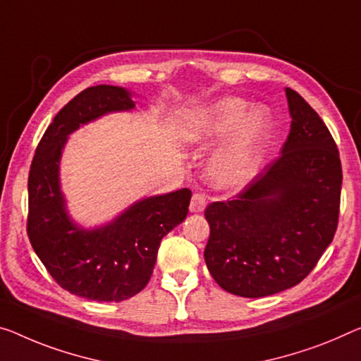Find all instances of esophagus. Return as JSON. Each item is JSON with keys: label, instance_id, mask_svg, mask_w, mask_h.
<instances>
[{"label": "esophagus", "instance_id": "obj_1", "mask_svg": "<svg viewBox=\"0 0 361 361\" xmlns=\"http://www.w3.org/2000/svg\"><path fill=\"white\" fill-rule=\"evenodd\" d=\"M204 207H207V197L203 195V193H193L192 197V202H190V212L192 213H200L203 212Z\"/></svg>", "mask_w": 361, "mask_h": 361}]
</instances>
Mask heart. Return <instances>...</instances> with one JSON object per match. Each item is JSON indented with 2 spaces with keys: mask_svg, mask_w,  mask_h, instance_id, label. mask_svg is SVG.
Returning <instances> with one entry per match:
<instances>
[{
  "mask_svg": "<svg viewBox=\"0 0 361 361\" xmlns=\"http://www.w3.org/2000/svg\"><path fill=\"white\" fill-rule=\"evenodd\" d=\"M273 134V119L268 109L250 113V104L237 97L219 99L200 113L187 140L213 145L227 138L214 154L212 176L218 185L245 184L259 168Z\"/></svg>",
  "mask_w": 361,
  "mask_h": 361,
  "instance_id": "obj_1",
  "label": "heart"
}]
</instances>
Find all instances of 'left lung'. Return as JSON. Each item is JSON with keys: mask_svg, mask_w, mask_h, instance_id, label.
<instances>
[{"mask_svg": "<svg viewBox=\"0 0 361 361\" xmlns=\"http://www.w3.org/2000/svg\"><path fill=\"white\" fill-rule=\"evenodd\" d=\"M292 124L281 154L226 202L204 209V262L234 295L258 298L297 286L339 224V149L318 113L286 88Z\"/></svg>", "mask_w": 361, "mask_h": 361, "instance_id": "8db88e82", "label": "left lung"}]
</instances>
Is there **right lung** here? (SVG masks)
Instances as JSON below:
<instances>
[{
  "instance_id": "1",
  "label": "right lung",
  "mask_w": 361,
  "mask_h": 361,
  "mask_svg": "<svg viewBox=\"0 0 361 361\" xmlns=\"http://www.w3.org/2000/svg\"><path fill=\"white\" fill-rule=\"evenodd\" d=\"M134 106L121 87L85 88L54 116L30 164L27 235L53 279L88 300L123 302L140 292L161 238L187 218L192 198L188 188L145 198L95 231L71 223L58 177L66 137L99 116Z\"/></svg>"
}]
</instances>
